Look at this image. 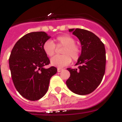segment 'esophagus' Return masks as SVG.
Wrapping results in <instances>:
<instances>
[{
  "instance_id": "34e87169",
  "label": "esophagus",
  "mask_w": 122,
  "mask_h": 122,
  "mask_svg": "<svg viewBox=\"0 0 122 122\" xmlns=\"http://www.w3.org/2000/svg\"><path fill=\"white\" fill-rule=\"evenodd\" d=\"M62 70H63V69H62V68H57V71L58 72L62 71Z\"/></svg>"
}]
</instances>
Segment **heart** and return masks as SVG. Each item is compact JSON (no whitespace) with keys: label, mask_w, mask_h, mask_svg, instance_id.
I'll return each instance as SVG.
<instances>
[{"label":"heart","mask_w":122,"mask_h":122,"mask_svg":"<svg viewBox=\"0 0 122 122\" xmlns=\"http://www.w3.org/2000/svg\"><path fill=\"white\" fill-rule=\"evenodd\" d=\"M55 43L52 41L45 42L43 46L45 53L48 57H52L55 54L57 46H63L62 50V55L55 56L51 59V63L53 66L61 68L66 66L71 62V57L76 60L80 57L81 50L78 45L75 43L73 36L68 34L59 35L55 38Z\"/></svg>","instance_id":"b5f03b06"}]
</instances>
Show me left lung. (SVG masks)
Returning <instances> with one entry per match:
<instances>
[{
	"label": "left lung",
	"mask_w": 122,
	"mask_h": 122,
	"mask_svg": "<svg viewBox=\"0 0 122 122\" xmlns=\"http://www.w3.org/2000/svg\"><path fill=\"white\" fill-rule=\"evenodd\" d=\"M80 40L81 54L76 65L68 68L70 76L66 84L73 93L81 95L93 92L100 84L106 69V51L103 43L93 33L85 29H69Z\"/></svg>",
	"instance_id": "left-lung-1"
}]
</instances>
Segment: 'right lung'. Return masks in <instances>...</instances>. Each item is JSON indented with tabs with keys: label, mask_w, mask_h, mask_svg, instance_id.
I'll return each instance as SVG.
<instances>
[{
	"label": "right lung",
	"mask_w": 122,
	"mask_h": 122,
	"mask_svg": "<svg viewBox=\"0 0 122 122\" xmlns=\"http://www.w3.org/2000/svg\"><path fill=\"white\" fill-rule=\"evenodd\" d=\"M49 38L44 32L27 33L16 42L10 56L14 86L19 94L30 101L39 100L46 94L51 77L57 71L54 66L44 68L50 63L43 49Z\"/></svg>",
	"instance_id": "obj_1"
}]
</instances>
